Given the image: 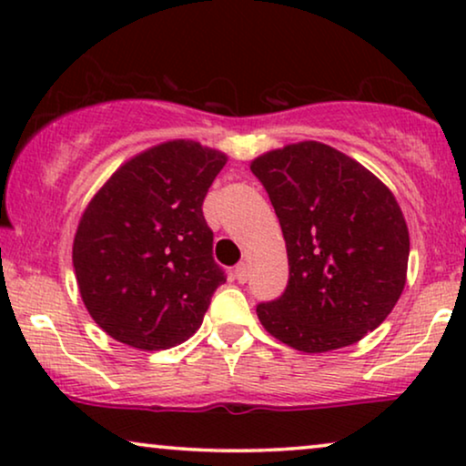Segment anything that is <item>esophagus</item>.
Wrapping results in <instances>:
<instances>
[{
	"mask_svg": "<svg viewBox=\"0 0 466 466\" xmlns=\"http://www.w3.org/2000/svg\"><path fill=\"white\" fill-rule=\"evenodd\" d=\"M233 273H235V279H238L239 284H244L246 279H248V265H246V263H239V265L233 269Z\"/></svg>",
	"mask_w": 466,
	"mask_h": 466,
	"instance_id": "1",
	"label": "esophagus"
}]
</instances>
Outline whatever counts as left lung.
Returning a JSON list of instances; mask_svg holds the SVG:
<instances>
[{"label": "left lung", "mask_w": 466, "mask_h": 466, "mask_svg": "<svg viewBox=\"0 0 466 466\" xmlns=\"http://www.w3.org/2000/svg\"><path fill=\"white\" fill-rule=\"evenodd\" d=\"M282 227L289 284L258 303V320L299 352L360 341L386 320L405 286L410 231L397 199L371 171L320 142L254 158Z\"/></svg>", "instance_id": "1"}]
</instances>
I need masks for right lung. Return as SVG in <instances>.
<instances>
[{"label":"right lung","mask_w":466,"mask_h":466,"mask_svg":"<svg viewBox=\"0 0 466 466\" xmlns=\"http://www.w3.org/2000/svg\"><path fill=\"white\" fill-rule=\"evenodd\" d=\"M227 157L190 139L158 144L112 174L82 214L74 269L88 314L137 350H167L201 327L227 282L203 199Z\"/></svg>","instance_id":"1"}]
</instances>
